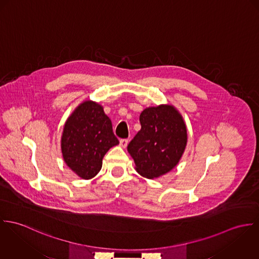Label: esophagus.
<instances>
[{"label": "esophagus", "instance_id": "34e87169", "mask_svg": "<svg viewBox=\"0 0 259 259\" xmlns=\"http://www.w3.org/2000/svg\"><path fill=\"white\" fill-rule=\"evenodd\" d=\"M127 144H128V139H121L120 140V146L122 148H126L127 147Z\"/></svg>", "mask_w": 259, "mask_h": 259}]
</instances>
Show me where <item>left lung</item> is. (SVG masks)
<instances>
[{"mask_svg":"<svg viewBox=\"0 0 259 259\" xmlns=\"http://www.w3.org/2000/svg\"><path fill=\"white\" fill-rule=\"evenodd\" d=\"M141 130L128 144L136 171L148 179L158 178L179 163L188 141L182 115L172 105L148 107L140 114Z\"/></svg>","mask_w":259,"mask_h":259,"instance_id":"8db88e82","label":"left lung"}]
</instances>
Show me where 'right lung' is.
Returning <instances> with one entry per match:
<instances>
[{"instance_id":"right-lung-1","label":"right lung","mask_w":259,"mask_h":259,"mask_svg":"<svg viewBox=\"0 0 259 259\" xmlns=\"http://www.w3.org/2000/svg\"><path fill=\"white\" fill-rule=\"evenodd\" d=\"M118 144L111 120L103 107L87 100L67 118L61 136V152L65 164L78 177L89 180L101 170L107 151Z\"/></svg>"}]
</instances>
